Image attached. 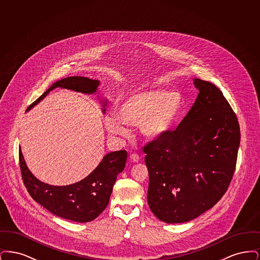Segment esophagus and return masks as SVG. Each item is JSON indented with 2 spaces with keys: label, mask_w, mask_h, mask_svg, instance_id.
Segmentation results:
<instances>
[{
  "label": "esophagus",
  "mask_w": 260,
  "mask_h": 260,
  "mask_svg": "<svg viewBox=\"0 0 260 260\" xmlns=\"http://www.w3.org/2000/svg\"><path fill=\"white\" fill-rule=\"evenodd\" d=\"M129 159H131V161H134V162H138L139 161V156L136 154V153H134V154H132L131 156H129Z\"/></svg>",
  "instance_id": "34e87169"
}]
</instances>
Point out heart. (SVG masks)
I'll return each instance as SVG.
<instances>
[{"label": "heart", "instance_id": "heart-1", "mask_svg": "<svg viewBox=\"0 0 260 260\" xmlns=\"http://www.w3.org/2000/svg\"><path fill=\"white\" fill-rule=\"evenodd\" d=\"M186 101L178 91L156 88L137 91L125 96L105 117L109 133L124 136L126 124L139 125L140 134L148 140H158L170 134L184 115Z\"/></svg>", "mask_w": 260, "mask_h": 260}]
</instances>
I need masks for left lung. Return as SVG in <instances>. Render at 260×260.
Here are the masks:
<instances>
[{
    "label": "left lung",
    "mask_w": 260,
    "mask_h": 260,
    "mask_svg": "<svg viewBox=\"0 0 260 260\" xmlns=\"http://www.w3.org/2000/svg\"><path fill=\"white\" fill-rule=\"evenodd\" d=\"M199 93L175 131L148 143L149 208L166 223L188 222L225 194L235 172L240 125L222 91L194 79Z\"/></svg>",
    "instance_id": "1"
}]
</instances>
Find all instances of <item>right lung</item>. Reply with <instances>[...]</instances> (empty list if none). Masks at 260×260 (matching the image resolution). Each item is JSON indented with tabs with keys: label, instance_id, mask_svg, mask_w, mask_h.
<instances>
[{
	"label": "right lung",
	"instance_id": "1",
	"mask_svg": "<svg viewBox=\"0 0 260 260\" xmlns=\"http://www.w3.org/2000/svg\"><path fill=\"white\" fill-rule=\"evenodd\" d=\"M99 80L87 77H67L52 84L26 111L32 109L50 90L61 87L85 94L96 93ZM107 99L101 101L102 113L105 112ZM126 151L120 150L106 154L99 166L83 180L66 186L50 185L39 180L30 172L21 149L19 164L25 187L30 196L51 213L75 222H89L106 209L117 176L124 171Z\"/></svg>",
	"mask_w": 260,
	"mask_h": 260
}]
</instances>
